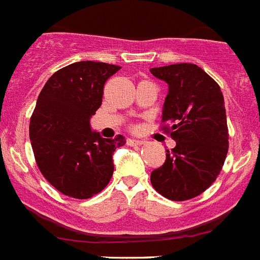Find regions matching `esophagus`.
I'll return each mask as SVG.
<instances>
[{
    "label": "esophagus",
    "mask_w": 260,
    "mask_h": 260,
    "mask_svg": "<svg viewBox=\"0 0 260 260\" xmlns=\"http://www.w3.org/2000/svg\"><path fill=\"white\" fill-rule=\"evenodd\" d=\"M128 143L134 146H142L145 145V141H141V139H128Z\"/></svg>",
    "instance_id": "34e87169"
}]
</instances>
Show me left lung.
I'll use <instances>...</instances> for the list:
<instances>
[{"label": "left lung", "instance_id": "8db88e82", "mask_svg": "<svg viewBox=\"0 0 260 260\" xmlns=\"http://www.w3.org/2000/svg\"><path fill=\"white\" fill-rule=\"evenodd\" d=\"M169 85L162 130L177 142L151 173L153 187L171 201H187L215 182L229 151L224 100L219 85L194 63L153 68Z\"/></svg>", "mask_w": 260, "mask_h": 260}]
</instances>
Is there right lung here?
Here are the masks:
<instances>
[{
  "instance_id": "obj_1",
  "label": "right lung",
  "mask_w": 260,
  "mask_h": 260,
  "mask_svg": "<svg viewBox=\"0 0 260 260\" xmlns=\"http://www.w3.org/2000/svg\"><path fill=\"white\" fill-rule=\"evenodd\" d=\"M121 66L81 61L55 72L38 95L30 118L34 158L45 179L63 195L87 199L106 187L113 153L125 138H102L90 118L102 104L105 82Z\"/></svg>"
}]
</instances>
